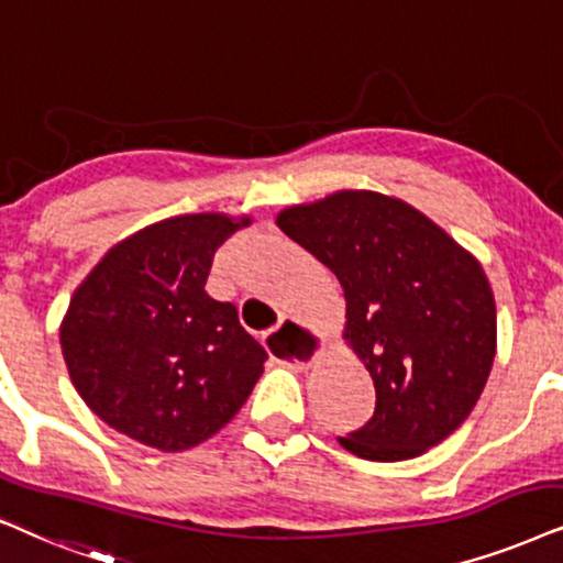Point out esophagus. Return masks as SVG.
<instances>
[{
    "label": "esophagus",
    "instance_id": "obj_1",
    "mask_svg": "<svg viewBox=\"0 0 563 563\" xmlns=\"http://www.w3.org/2000/svg\"><path fill=\"white\" fill-rule=\"evenodd\" d=\"M265 347L275 361L290 368H306L319 351L317 338L296 319H283L275 330L265 334Z\"/></svg>",
    "mask_w": 563,
    "mask_h": 563
}]
</instances>
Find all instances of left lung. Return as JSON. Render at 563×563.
Listing matches in <instances>:
<instances>
[{
	"label": "left lung",
	"mask_w": 563,
	"mask_h": 563,
	"mask_svg": "<svg viewBox=\"0 0 563 563\" xmlns=\"http://www.w3.org/2000/svg\"><path fill=\"white\" fill-rule=\"evenodd\" d=\"M277 229L338 275L345 338L374 379V416L340 444L397 462L460 429L496 353V303L478 262L423 212L376 191L283 210Z\"/></svg>",
	"instance_id": "8db88e82"
}]
</instances>
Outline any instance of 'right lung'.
Here are the masks:
<instances>
[{"instance_id":"obj_1","label":"right lung","mask_w":563,"mask_h":563,"mask_svg":"<svg viewBox=\"0 0 563 563\" xmlns=\"http://www.w3.org/2000/svg\"><path fill=\"white\" fill-rule=\"evenodd\" d=\"M249 225L179 216L111 249L75 290L62 353L101 421L161 452L218 433L246 402L267 353L236 306L205 294L218 246Z\"/></svg>"}]
</instances>
